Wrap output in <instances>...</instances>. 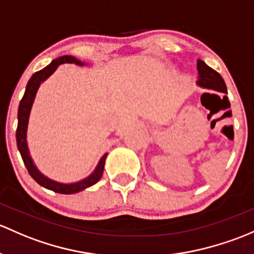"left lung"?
<instances>
[{"mask_svg":"<svg viewBox=\"0 0 254 254\" xmlns=\"http://www.w3.org/2000/svg\"><path fill=\"white\" fill-rule=\"evenodd\" d=\"M197 70H198L199 74V80L197 81V84L199 86L215 90V91L223 93H228L226 85L224 82V79L220 76V74L215 71L214 69L210 68V66H208L203 61H197ZM224 97H226V96H224Z\"/></svg>","mask_w":254,"mask_h":254,"instance_id":"obj_1","label":"left lung"}]
</instances>
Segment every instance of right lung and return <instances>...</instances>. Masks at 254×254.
Segmentation results:
<instances>
[{
	"label": "right lung",
	"mask_w": 254,
	"mask_h": 254,
	"mask_svg": "<svg viewBox=\"0 0 254 254\" xmlns=\"http://www.w3.org/2000/svg\"><path fill=\"white\" fill-rule=\"evenodd\" d=\"M63 63H74V64H78V65H84V63L80 62V61L76 60V58L71 57V56H63V57L57 58V60H53L52 62L46 66V68L41 69V70L36 71L35 74H33V76H31L30 80L28 81L25 92H24L23 98H21L19 103V108H18V127H17V132H15V137H17V146L20 152V156L21 158H23L24 164H25L26 169H28L29 174L31 175V178H33L39 185L44 186V188L49 189V190L58 192V193L70 194V193H76V192L85 190V189L95 185V184L100 180L101 176L103 174V169H105V162H106L107 154H105V156L101 158L97 168H96L95 172H93L89 178L84 179V180L79 181V183H75V184H60L47 179L46 176L42 175L41 173L36 169V167L34 165L33 161H31V157L30 154H29L28 145H26V129H28L29 116H30L31 106H33L34 103V98H35L40 84H41L44 80L49 78L51 74L57 69V66L60 65V64H63Z\"/></svg>",
	"instance_id": "1"
}]
</instances>
